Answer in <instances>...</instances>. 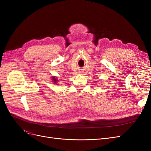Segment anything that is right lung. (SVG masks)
Masks as SVG:
<instances>
[{
	"instance_id": "obj_1",
	"label": "right lung",
	"mask_w": 151,
	"mask_h": 151,
	"mask_svg": "<svg viewBox=\"0 0 151 151\" xmlns=\"http://www.w3.org/2000/svg\"><path fill=\"white\" fill-rule=\"evenodd\" d=\"M53 81L55 82V83H57V79H56L55 78V77H53Z\"/></svg>"
}]
</instances>
